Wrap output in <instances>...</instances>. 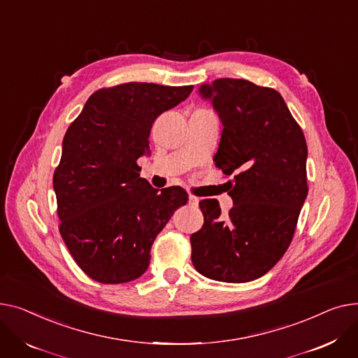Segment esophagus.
<instances>
[{
    "label": "esophagus",
    "mask_w": 358,
    "mask_h": 358,
    "mask_svg": "<svg viewBox=\"0 0 358 358\" xmlns=\"http://www.w3.org/2000/svg\"><path fill=\"white\" fill-rule=\"evenodd\" d=\"M187 202H189V205L191 206H194V208H196L198 206V203H199V199L195 196V195H192V194H189V196H187Z\"/></svg>",
    "instance_id": "1"
}]
</instances>
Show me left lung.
Segmentation results:
<instances>
[{"mask_svg":"<svg viewBox=\"0 0 358 358\" xmlns=\"http://www.w3.org/2000/svg\"><path fill=\"white\" fill-rule=\"evenodd\" d=\"M199 92L224 125L214 162L234 175V205L222 217L217 199L199 202L203 225L191 236L192 263L205 278L244 283L266 275L295 234L308 195L306 140L276 90L220 78Z\"/></svg>","mask_w":358,"mask_h":358,"instance_id":"8db88e82","label":"left lung"}]
</instances>
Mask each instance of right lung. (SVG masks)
<instances>
[{
	"mask_svg": "<svg viewBox=\"0 0 358 358\" xmlns=\"http://www.w3.org/2000/svg\"><path fill=\"white\" fill-rule=\"evenodd\" d=\"M192 90L147 82L101 88L69 125L53 173L59 231L91 279L117 285L140 278L155 238L187 202L180 186L157 192L140 178L137 159L150 152L155 120Z\"/></svg>",
	"mask_w": 358,
	"mask_h": 358,
	"instance_id": "obj_1",
	"label": "right lung"
}]
</instances>
